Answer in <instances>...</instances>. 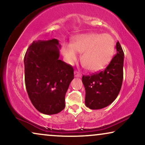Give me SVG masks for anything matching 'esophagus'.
<instances>
[{"label": "esophagus", "instance_id": "obj_1", "mask_svg": "<svg viewBox=\"0 0 145 145\" xmlns=\"http://www.w3.org/2000/svg\"><path fill=\"white\" fill-rule=\"evenodd\" d=\"M74 76H75V77H81V76H82L80 73L78 71H74Z\"/></svg>", "mask_w": 145, "mask_h": 145}]
</instances>
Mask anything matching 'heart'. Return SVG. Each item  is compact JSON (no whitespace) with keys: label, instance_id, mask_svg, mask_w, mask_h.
Instances as JSON below:
<instances>
[{"label":"heart","instance_id":"heart-1","mask_svg":"<svg viewBox=\"0 0 145 145\" xmlns=\"http://www.w3.org/2000/svg\"><path fill=\"white\" fill-rule=\"evenodd\" d=\"M115 41L108 33H88L80 34L72 43L63 45V53L69 62L77 57V52L82 53L81 61L85 68L96 72L108 66L115 53Z\"/></svg>","mask_w":145,"mask_h":145}]
</instances>
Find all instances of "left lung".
I'll return each instance as SVG.
<instances>
[{
    "label": "left lung",
    "instance_id": "1",
    "mask_svg": "<svg viewBox=\"0 0 145 145\" xmlns=\"http://www.w3.org/2000/svg\"><path fill=\"white\" fill-rule=\"evenodd\" d=\"M117 53L105 70L82 78L86 96L85 105L91 110L102 109L118 97L123 78L124 53L120 43H116Z\"/></svg>",
    "mask_w": 145,
    "mask_h": 145
}]
</instances>
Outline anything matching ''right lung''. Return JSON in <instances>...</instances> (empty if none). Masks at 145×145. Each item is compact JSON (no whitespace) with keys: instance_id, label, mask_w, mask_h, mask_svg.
I'll use <instances>...</instances> for the list:
<instances>
[{"instance_id":"obj_1","label":"right lung","mask_w":145,"mask_h":145,"mask_svg":"<svg viewBox=\"0 0 145 145\" xmlns=\"http://www.w3.org/2000/svg\"><path fill=\"white\" fill-rule=\"evenodd\" d=\"M60 48L57 39L34 41L24 56L27 94L43 114H56L65 108V94L74 78L72 66L59 60Z\"/></svg>"}]
</instances>
